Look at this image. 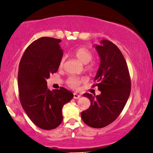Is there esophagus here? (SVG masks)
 <instances>
[{"mask_svg":"<svg viewBox=\"0 0 153 153\" xmlns=\"http://www.w3.org/2000/svg\"><path fill=\"white\" fill-rule=\"evenodd\" d=\"M80 97H81V95H79V94L74 93V99L78 100V99H79V98H80Z\"/></svg>","mask_w":153,"mask_h":153,"instance_id":"obj_1","label":"esophagus"}]
</instances>
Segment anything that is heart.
Segmentation results:
<instances>
[{
	"label": "heart",
	"mask_w": 153,
	"mask_h": 153,
	"mask_svg": "<svg viewBox=\"0 0 153 153\" xmlns=\"http://www.w3.org/2000/svg\"><path fill=\"white\" fill-rule=\"evenodd\" d=\"M74 56L79 61H80L83 64H87L91 62L93 58V53L91 50L85 47H79L74 51ZM65 58L62 57L60 62V67L63 65ZM94 68L93 65H90L88 66L89 69H93ZM85 81V79L78 78V77L71 76L67 79V84L72 88H77L81 84V83Z\"/></svg>",
	"instance_id": "heart-1"
}]
</instances>
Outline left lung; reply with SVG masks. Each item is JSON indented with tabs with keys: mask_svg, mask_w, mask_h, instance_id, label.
I'll return each instance as SVG.
<instances>
[{
	"mask_svg": "<svg viewBox=\"0 0 153 153\" xmlns=\"http://www.w3.org/2000/svg\"><path fill=\"white\" fill-rule=\"evenodd\" d=\"M100 64L94 81L101 94H83L91 106L81 112L83 122L94 128H102L118 118L126 104L131 91L129 73L124 56L111 41L102 39L95 46Z\"/></svg>",
	"mask_w": 153,
	"mask_h": 153,
	"instance_id": "obj_1",
	"label": "left lung"
}]
</instances>
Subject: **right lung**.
<instances>
[{
    "label": "right lung",
    "mask_w": 153,
    "mask_h": 153,
    "mask_svg": "<svg viewBox=\"0 0 153 153\" xmlns=\"http://www.w3.org/2000/svg\"><path fill=\"white\" fill-rule=\"evenodd\" d=\"M61 40L42 37L30 44L20 60L18 88L20 102L32 122L39 128L55 129L62 121V108L73 93L63 87L50 91L47 79L56 72L63 53Z\"/></svg>",
    "instance_id": "obj_1"
}]
</instances>
